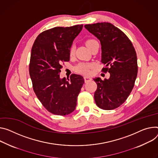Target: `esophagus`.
I'll return each instance as SVG.
<instances>
[{"instance_id":"34e87169","label":"esophagus","mask_w":158,"mask_h":158,"mask_svg":"<svg viewBox=\"0 0 158 158\" xmlns=\"http://www.w3.org/2000/svg\"><path fill=\"white\" fill-rule=\"evenodd\" d=\"M84 78L85 82H88L91 81L92 80V78L91 77H88V76H85Z\"/></svg>"}]
</instances>
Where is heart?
Segmentation results:
<instances>
[{
    "mask_svg": "<svg viewBox=\"0 0 158 158\" xmlns=\"http://www.w3.org/2000/svg\"><path fill=\"white\" fill-rule=\"evenodd\" d=\"M95 42H96V40L93 39H89L85 41V45H86V46L88 48H89ZM74 51H75V46L74 45H73L70 48V55H73L74 53ZM92 67H93L92 64H80L76 67V70L78 72V73H80L81 74H88L90 73V69H91Z\"/></svg>",
    "mask_w": 158,
    "mask_h": 158,
    "instance_id": "obj_1",
    "label": "heart"
}]
</instances>
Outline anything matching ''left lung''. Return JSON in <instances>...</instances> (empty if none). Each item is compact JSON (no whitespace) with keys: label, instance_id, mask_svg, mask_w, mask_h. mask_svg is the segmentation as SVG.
Wrapping results in <instances>:
<instances>
[{"label":"left lung","instance_id":"8db88e82","mask_svg":"<svg viewBox=\"0 0 158 158\" xmlns=\"http://www.w3.org/2000/svg\"><path fill=\"white\" fill-rule=\"evenodd\" d=\"M85 28L94 35L102 45V69L110 73L109 79L93 80L97 84L94 98L101 109L111 110L122 105L130 95L137 77V54L126 35L109 23L85 24ZM109 66V68L107 67Z\"/></svg>","mask_w":158,"mask_h":158}]
</instances>
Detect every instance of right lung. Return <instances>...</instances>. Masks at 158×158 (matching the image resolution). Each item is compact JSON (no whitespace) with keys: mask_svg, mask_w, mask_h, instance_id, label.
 <instances>
[{"mask_svg":"<svg viewBox=\"0 0 158 158\" xmlns=\"http://www.w3.org/2000/svg\"><path fill=\"white\" fill-rule=\"evenodd\" d=\"M83 25L55 27L40 33L31 53L30 75L33 90L44 106L57 115L73 112L84 83L82 76L60 77L62 63L70 60V48Z\"/></svg>","mask_w":158,"mask_h":158,"instance_id":"obj_1","label":"right lung"}]
</instances>
